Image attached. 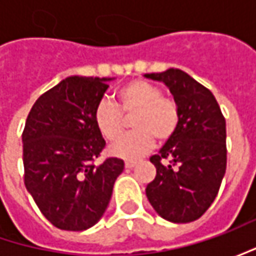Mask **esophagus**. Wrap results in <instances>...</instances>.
Wrapping results in <instances>:
<instances>
[{
    "mask_svg": "<svg viewBox=\"0 0 256 256\" xmlns=\"http://www.w3.org/2000/svg\"><path fill=\"white\" fill-rule=\"evenodd\" d=\"M135 164H136V161H134V160H126L125 161V168H134Z\"/></svg>",
    "mask_w": 256,
    "mask_h": 256,
    "instance_id": "1",
    "label": "esophagus"
}]
</instances>
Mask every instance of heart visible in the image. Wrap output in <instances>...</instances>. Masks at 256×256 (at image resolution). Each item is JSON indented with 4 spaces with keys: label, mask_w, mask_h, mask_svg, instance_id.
Instances as JSON below:
<instances>
[{
    "label": "heart",
    "mask_w": 256,
    "mask_h": 256,
    "mask_svg": "<svg viewBox=\"0 0 256 256\" xmlns=\"http://www.w3.org/2000/svg\"><path fill=\"white\" fill-rule=\"evenodd\" d=\"M123 115L134 114L132 134L111 145L110 152L120 158H136L152 146L154 140L164 142L170 140L180 124L176 102L162 96L161 88L142 80L125 84L116 94V106L100 102L94 111V122L98 132L110 142L124 134Z\"/></svg>",
    "instance_id": "obj_1"
}]
</instances>
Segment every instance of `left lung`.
I'll return each mask as SVG.
<instances>
[{
    "label": "left lung",
    "instance_id": "8db88e82",
    "mask_svg": "<svg viewBox=\"0 0 256 256\" xmlns=\"http://www.w3.org/2000/svg\"><path fill=\"white\" fill-rule=\"evenodd\" d=\"M145 76L166 85L180 108L176 131L150 158L156 175L146 185V198L166 221H195L211 206L225 175V118L211 91L181 70ZM162 159L170 162L164 164Z\"/></svg>",
    "mask_w": 256,
    "mask_h": 256
}]
</instances>
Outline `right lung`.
<instances>
[{"label": "right lung", "mask_w": 256, "mask_h": 256, "mask_svg": "<svg viewBox=\"0 0 256 256\" xmlns=\"http://www.w3.org/2000/svg\"><path fill=\"white\" fill-rule=\"evenodd\" d=\"M112 78L68 76L42 94L22 132L26 191L54 226L84 231L102 218L124 161L98 164L105 140L94 111Z\"/></svg>", "instance_id": "obj_1"}]
</instances>
